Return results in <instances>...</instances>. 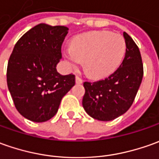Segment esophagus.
<instances>
[{
  "label": "esophagus",
  "mask_w": 159,
  "mask_h": 159,
  "mask_svg": "<svg viewBox=\"0 0 159 159\" xmlns=\"http://www.w3.org/2000/svg\"><path fill=\"white\" fill-rule=\"evenodd\" d=\"M75 83H76L77 84H83V80L81 79L79 76H78V75H76V76H75Z\"/></svg>",
  "instance_id": "esophagus-1"
}]
</instances>
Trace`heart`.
I'll return each instance as SVG.
<instances>
[{"instance_id": "obj_1", "label": "heart", "mask_w": 159, "mask_h": 159, "mask_svg": "<svg viewBox=\"0 0 159 159\" xmlns=\"http://www.w3.org/2000/svg\"><path fill=\"white\" fill-rule=\"evenodd\" d=\"M126 53V42L120 34L91 31L76 36L63 55L69 67L76 69L84 61V70L93 78H102L117 70Z\"/></svg>"}]
</instances>
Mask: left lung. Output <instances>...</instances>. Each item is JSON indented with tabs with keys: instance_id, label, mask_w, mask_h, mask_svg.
Returning <instances> with one entry per match:
<instances>
[{
	"instance_id": "1",
	"label": "left lung",
	"mask_w": 159,
	"mask_h": 159,
	"mask_svg": "<svg viewBox=\"0 0 159 159\" xmlns=\"http://www.w3.org/2000/svg\"><path fill=\"white\" fill-rule=\"evenodd\" d=\"M126 53L124 61L105 79L84 84L83 106L94 119L111 121L125 114L133 103L143 75L139 47L126 32Z\"/></svg>"
}]
</instances>
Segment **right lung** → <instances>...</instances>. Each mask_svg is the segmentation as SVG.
<instances>
[{
	"label": "right lung",
	"instance_id": "right-lung-1",
	"mask_svg": "<svg viewBox=\"0 0 159 159\" xmlns=\"http://www.w3.org/2000/svg\"><path fill=\"white\" fill-rule=\"evenodd\" d=\"M69 29L41 23L16 43L7 62V84L16 110L36 123L57 114L61 98L75 85L73 74L57 70Z\"/></svg>",
	"mask_w": 159,
	"mask_h": 159
}]
</instances>
